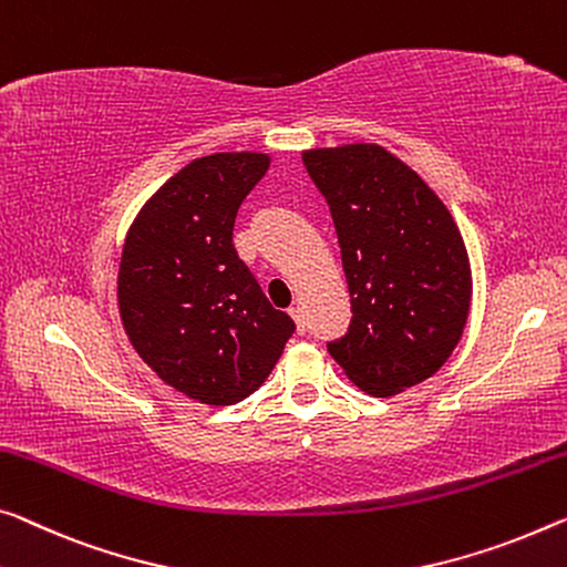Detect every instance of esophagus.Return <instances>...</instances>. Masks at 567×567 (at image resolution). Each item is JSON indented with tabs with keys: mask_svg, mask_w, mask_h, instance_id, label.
I'll use <instances>...</instances> for the list:
<instances>
[{
	"mask_svg": "<svg viewBox=\"0 0 567 567\" xmlns=\"http://www.w3.org/2000/svg\"><path fill=\"white\" fill-rule=\"evenodd\" d=\"M289 313H291V319L296 321V332H299V334L307 332V321H303V311H301V307H291V309H289Z\"/></svg>",
	"mask_w": 567,
	"mask_h": 567,
	"instance_id": "1",
	"label": "esophagus"
}]
</instances>
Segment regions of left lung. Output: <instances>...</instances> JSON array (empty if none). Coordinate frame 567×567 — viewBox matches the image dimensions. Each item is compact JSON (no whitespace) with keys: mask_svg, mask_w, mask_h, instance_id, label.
<instances>
[{"mask_svg":"<svg viewBox=\"0 0 567 567\" xmlns=\"http://www.w3.org/2000/svg\"><path fill=\"white\" fill-rule=\"evenodd\" d=\"M332 213L352 321L327 342L374 398L417 385L454 352L472 301L464 238L439 195L378 144L303 152Z\"/></svg>","mask_w":567,"mask_h":567,"instance_id":"8db88e82","label":"left lung"}]
</instances>
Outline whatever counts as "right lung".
<instances>
[{
    "mask_svg": "<svg viewBox=\"0 0 567 567\" xmlns=\"http://www.w3.org/2000/svg\"><path fill=\"white\" fill-rule=\"evenodd\" d=\"M268 164L256 152L189 162L142 207L121 254L128 342L167 385L207 405L264 385L296 329L233 246L238 207Z\"/></svg>",
    "mask_w": 567,
    "mask_h": 567,
    "instance_id": "obj_1",
    "label": "right lung"
}]
</instances>
